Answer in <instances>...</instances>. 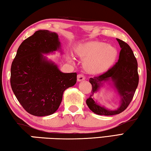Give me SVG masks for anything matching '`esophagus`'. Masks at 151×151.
Listing matches in <instances>:
<instances>
[{
    "label": "esophagus",
    "mask_w": 151,
    "mask_h": 151,
    "mask_svg": "<svg viewBox=\"0 0 151 151\" xmlns=\"http://www.w3.org/2000/svg\"><path fill=\"white\" fill-rule=\"evenodd\" d=\"M85 79V76L83 74H79V75L77 76V80L78 81H82Z\"/></svg>",
    "instance_id": "esophagus-1"
}]
</instances>
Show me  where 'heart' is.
Masks as SVG:
<instances>
[{
  "mask_svg": "<svg viewBox=\"0 0 151 151\" xmlns=\"http://www.w3.org/2000/svg\"><path fill=\"white\" fill-rule=\"evenodd\" d=\"M75 55L85 60V67L88 72L100 74L109 70L113 65L117 50L113 46L101 41H90L78 45L75 49Z\"/></svg>",
  "mask_w": 151,
  "mask_h": 151,
  "instance_id": "b5f03b06",
  "label": "heart"
}]
</instances>
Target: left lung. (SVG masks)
I'll return each instance as SVG.
<instances>
[{
  "label": "left lung",
  "instance_id": "8db88e82",
  "mask_svg": "<svg viewBox=\"0 0 151 151\" xmlns=\"http://www.w3.org/2000/svg\"><path fill=\"white\" fill-rule=\"evenodd\" d=\"M116 40L121 48L118 62L106 73L89 79L92 85L91 94L86 103L92 111L99 115H114L123 112L131 103L139 84L138 64L131 48L123 40ZM109 79L114 82L122 97L120 106L114 111H110L100 106L92 99L93 93L98 90L101 82Z\"/></svg>",
  "mask_w": 151,
  "mask_h": 151
}]
</instances>
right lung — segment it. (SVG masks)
I'll use <instances>...</instances> for the list:
<instances>
[{
  "instance_id": "add662e5",
  "label": "right lung",
  "mask_w": 151,
  "mask_h": 151,
  "mask_svg": "<svg viewBox=\"0 0 151 151\" xmlns=\"http://www.w3.org/2000/svg\"><path fill=\"white\" fill-rule=\"evenodd\" d=\"M59 48L57 33L37 30L21 43L12 63V90L25 111L34 116H48L57 111L64 91L76 83V73L60 72L43 57L42 53Z\"/></svg>"
}]
</instances>
